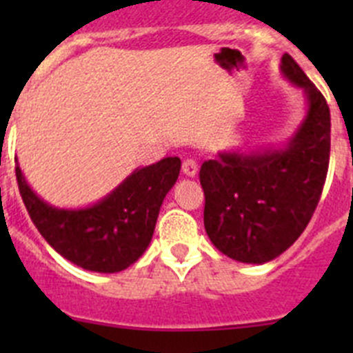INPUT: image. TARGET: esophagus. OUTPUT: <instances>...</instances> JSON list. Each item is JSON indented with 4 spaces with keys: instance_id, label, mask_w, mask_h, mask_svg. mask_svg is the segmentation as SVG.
<instances>
[{
    "instance_id": "obj_1",
    "label": "esophagus",
    "mask_w": 353,
    "mask_h": 353,
    "mask_svg": "<svg viewBox=\"0 0 353 353\" xmlns=\"http://www.w3.org/2000/svg\"><path fill=\"white\" fill-rule=\"evenodd\" d=\"M182 171L185 176H196L198 174V162L194 159H185L182 162Z\"/></svg>"
}]
</instances>
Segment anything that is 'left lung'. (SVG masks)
Segmentation results:
<instances>
[{
    "instance_id": "1",
    "label": "left lung",
    "mask_w": 353,
    "mask_h": 353,
    "mask_svg": "<svg viewBox=\"0 0 353 353\" xmlns=\"http://www.w3.org/2000/svg\"><path fill=\"white\" fill-rule=\"evenodd\" d=\"M279 68L305 99L292 138L277 148L219 152L199 170L208 239L242 263H267L301 236L329 170V105L292 56L283 54Z\"/></svg>"
}]
</instances>
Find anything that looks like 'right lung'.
I'll list each match as a JSON object with an SVG mask.
<instances>
[{
	"label": "right lung",
	"instance_id": "obj_1",
	"mask_svg": "<svg viewBox=\"0 0 353 353\" xmlns=\"http://www.w3.org/2000/svg\"><path fill=\"white\" fill-rule=\"evenodd\" d=\"M179 157L136 168L113 191L83 208H58L43 201L15 166L19 192L31 221L65 260L84 270H125L148 249L159 210L180 174Z\"/></svg>",
	"mask_w": 353,
	"mask_h": 353
}]
</instances>
